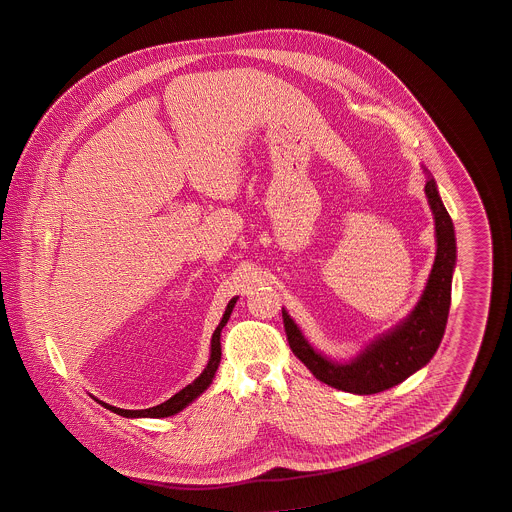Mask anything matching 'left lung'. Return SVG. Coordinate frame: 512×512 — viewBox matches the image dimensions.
<instances>
[{
  "label": "left lung",
  "instance_id": "obj_1",
  "mask_svg": "<svg viewBox=\"0 0 512 512\" xmlns=\"http://www.w3.org/2000/svg\"><path fill=\"white\" fill-rule=\"evenodd\" d=\"M424 172L428 176L424 192L436 222L438 249L426 288L411 315L395 324L386 334L370 341L355 359L336 361L318 353L288 311L282 309L293 355L315 374L317 380L336 390L357 395L390 390L430 363L445 334L453 270L457 263V240L453 220L439 197L436 180L426 169Z\"/></svg>",
  "mask_w": 512,
  "mask_h": 512
}]
</instances>
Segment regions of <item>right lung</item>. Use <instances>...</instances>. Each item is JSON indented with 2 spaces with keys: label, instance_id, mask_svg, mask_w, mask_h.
<instances>
[{
  "label": "right lung",
  "instance_id": "1",
  "mask_svg": "<svg viewBox=\"0 0 512 512\" xmlns=\"http://www.w3.org/2000/svg\"><path fill=\"white\" fill-rule=\"evenodd\" d=\"M236 301H238V297L230 299V303L226 305V311H224V315H222V320H220L219 326H217V330L213 332V338H211V355H209L207 366L203 368V372L195 378L190 386H186L184 390L174 393L171 399H167L165 403H161V405H157V407L142 409V411L119 409V407H113V405H109V403L99 401L96 397H94V399L98 401L101 407L109 409L111 413L121 414L124 418H167V416H172V414L184 411L192 401H195L203 391L211 386V382H213V378H215V374H217V370H219L220 355H222V353H220V332H222V328L226 326L228 318L232 315V309H234Z\"/></svg>",
  "mask_w": 512,
  "mask_h": 512
}]
</instances>
